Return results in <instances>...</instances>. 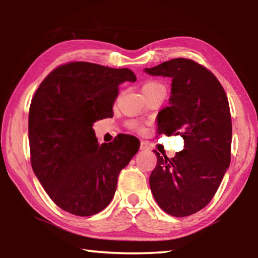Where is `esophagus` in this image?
<instances>
[{"label": "esophagus", "mask_w": 258, "mask_h": 258, "mask_svg": "<svg viewBox=\"0 0 258 258\" xmlns=\"http://www.w3.org/2000/svg\"><path fill=\"white\" fill-rule=\"evenodd\" d=\"M149 149H150L149 146H148L145 141H141V145H140V150L147 151V150H149Z\"/></svg>", "instance_id": "1"}]
</instances>
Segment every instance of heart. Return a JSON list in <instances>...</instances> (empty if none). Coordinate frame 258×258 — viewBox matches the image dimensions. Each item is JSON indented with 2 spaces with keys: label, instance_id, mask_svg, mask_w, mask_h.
Returning a JSON list of instances; mask_svg holds the SVG:
<instances>
[{
  "label": "heart",
  "instance_id": "1",
  "mask_svg": "<svg viewBox=\"0 0 258 258\" xmlns=\"http://www.w3.org/2000/svg\"><path fill=\"white\" fill-rule=\"evenodd\" d=\"M157 87H164L163 85L161 84H159V83H157V82H149V83H147V84H145L143 85V89L142 90H149V89H157ZM134 127H138L137 125H133Z\"/></svg>",
  "mask_w": 258,
  "mask_h": 258
}]
</instances>
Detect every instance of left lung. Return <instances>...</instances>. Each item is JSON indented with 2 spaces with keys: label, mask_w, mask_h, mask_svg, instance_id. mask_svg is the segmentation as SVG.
I'll return each instance as SVG.
<instances>
[{
  "label": "left lung",
  "mask_w": 258,
  "mask_h": 258,
  "mask_svg": "<svg viewBox=\"0 0 258 258\" xmlns=\"http://www.w3.org/2000/svg\"><path fill=\"white\" fill-rule=\"evenodd\" d=\"M145 73L172 78L169 107L158 112V133L181 135L184 149L173 158L157 156L149 177L159 207L184 217L206 207L220 186L231 160L229 101L213 74L190 59H172Z\"/></svg>",
  "instance_id": "obj_1"
}]
</instances>
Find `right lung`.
I'll use <instances>...</instances> for the list:
<instances>
[{"label":"right lung","mask_w":258,"mask_h":258,"mask_svg":"<svg viewBox=\"0 0 258 258\" xmlns=\"http://www.w3.org/2000/svg\"><path fill=\"white\" fill-rule=\"evenodd\" d=\"M127 68L71 62L41 83L29 108L30 161L35 175L56 206L77 216L94 215L110 204L119 172L140 142L121 135L98 143L93 123L112 117L124 82H135Z\"/></svg>","instance_id":"obj_1"}]
</instances>
